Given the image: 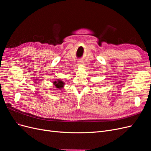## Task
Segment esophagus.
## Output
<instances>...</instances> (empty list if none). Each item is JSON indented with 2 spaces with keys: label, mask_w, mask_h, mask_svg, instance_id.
I'll list each match as a JSON object with an SVG mask.
<instances>
[{
  "label": "esophagus",
  "mask_w": 151,
  "mask_h": 151,
  "mask_svg": "<svg viewBox=\"0 0 151 151\" xmlns=\"http://www.w3.org/2000/svg\"><path fill=\"white\" fill-rule=\"evenodd\" d=\"M79 64H83V62H82V61H80V62H79Z\"/></svg>",
  "instance_id": "1"
}]
</instances>
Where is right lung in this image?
<instances>
[{"label":"right lung","mask_w":151,"mask_h":151,"mask_svg":"<svg viewBox=\"0 0 151 151\" xmlns=\"http://www.w3.org/2000/svg\"><path fill=\"white\" fill-rule=\"evenodd\" d=\"M53 84L55 85L56 88H58V89H62L63 88V87L64 86V83H63V81H60V80H58L57 81H54L53 82Z\"/></svg>","instance_id":"1"}]
</instances>
